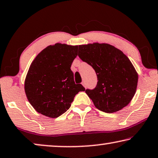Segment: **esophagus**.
<instances>
[{
	"label": "esophagus",
	"instance_id": "1",
	"mask_svg": "<svg viewBox=\"0 0 158 158\" xmlns=\"http://www.w3.org/2000/svg\"><path fill=\"white\" fill-rule=\"evenodd\" d=\"M82 85H83L85 87V88H86V84H85V83L84 81L83 82V83H82Z\"/></svg>",
	"mask_w": 158,
	"mask_h": 158
}]
</instances>
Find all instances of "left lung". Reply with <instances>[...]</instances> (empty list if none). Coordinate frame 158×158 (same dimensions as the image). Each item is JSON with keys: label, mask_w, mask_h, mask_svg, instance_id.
I'll list each match as a JSON object with an SVG mask.
<instances>
[{"label": "left lung", "mask_w": 158, "mask_h": 158, "mask_svg": "<svg viewBox=\"0 0 158 158\" xmlns=\"http://www.w3.org/2000/svg\"><path fill=\"white\" fill-rule=\"evenodd\" d=\"M78 56L92 66L98 77L97 85L85 93L98 110L107 113L120 110L135 93L138 75L129 58L107 43L78 46Z\"/></svg>", "instance_id": "left-lung-1"}]
</instances>
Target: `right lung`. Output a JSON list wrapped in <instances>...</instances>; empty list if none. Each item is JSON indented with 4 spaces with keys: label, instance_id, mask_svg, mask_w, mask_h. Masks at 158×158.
I'll return each instance as SVG.
<instances>
[{
    "label": "right lung",
    "instance_id": "1",
    "mask_svg": "<svg viewBox=\"0 0 158 158\" xmlns=\"http://www.w3.org/2000/svg\"><path fill=\"white\" fill-rule=\"evenodd\" d=\"M77 56V45L56 43L43 50L31 63L25 92L38 113L58 118L70 108L76 94L85 90L75 83L70 69Z\"/></svg>",
    "mask_w": 158,
    "mask_h": 158
}]
</instances>
